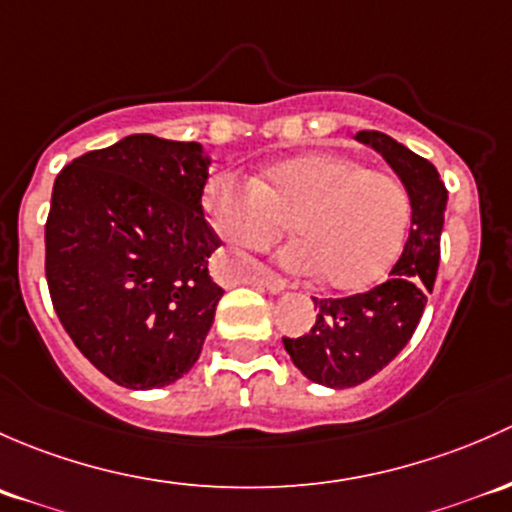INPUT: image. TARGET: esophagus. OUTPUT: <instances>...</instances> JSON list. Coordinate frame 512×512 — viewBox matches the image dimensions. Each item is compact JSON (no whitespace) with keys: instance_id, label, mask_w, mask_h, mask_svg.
<instances>
[{"instance_id":"34e87169","label":"esophagus","mask_w":512,"mask_h":512,"mask_svg":"<svg viewBox=\"0 0 512 512\" xmlns=\"http://www.w3.org/2000/svg\"><path fill=\"white\" fill-rule=\"evenodd\" d=\"M254 283H258V286H263V288H266V291H271V293H281L283 288L288 286L286 278L276 276V273L266 271V268H263V271H258V273H256V276H254Z\"/></svg>"}]
</instances>
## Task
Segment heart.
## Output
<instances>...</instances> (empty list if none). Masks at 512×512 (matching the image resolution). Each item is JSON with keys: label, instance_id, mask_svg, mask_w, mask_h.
I'll return each instance as SVG.
<instances>
[{"label": "heart", "instance_id": "heart-1", "mask_svg": "<svg viewBox=\"0 0 512 512\" xmlns=\"http://www.w3.org/2000/svg\"><path fill=\"white\" fill-rule=\"evenodd\" d=\"M207 204L221 239L239 249L273 244L291 221L298 239L281 251L283 266L342 293L365 291L389 271L414 212L397 175L335 152L283 160L256 179L217 172Z\"/></svg>", "mask_w": 512, "mask_h": 512}]
</instances>
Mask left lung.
<instances>
[{
	"mask_svg": "<svg viewBox=\"0 0 512 512\" xmlns=\"http://www.w3.org/2000/svg\"><path fill=\"white\" fill-rule=\"evenodd\" d=\"M357 140L374 147L412 194V229L392 276L372 291L347 298H313V328L283 337L293 365L313 382L345 389L362 384L387 367L412 340L426 295L434 291L441 256L446 192L429 160L377 130H360Z\"/></svg>",
	"mask_w": 512,
	"mask_h": 512,
	"instance_id": "8db88e82",
	"label": "left lung"
}]
</instances>
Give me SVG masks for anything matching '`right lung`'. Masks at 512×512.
Wrapping results in <instances>:
<instances>
[{"instance_id":"obj_1","label":"right lung","mask_w":512,"mask_h":512,"mask_svg":"<svg viewBox=\"0 0 512 512\" xmlns=\"http://www.w3.org/2000/svg\"><path fill=\"white\" fill-rule=\"evenodd\" d=\"M199 142L130 135L59 172L46 219V283L63 330L128 389L192 370L224 295L221 241L204 217Z\"/></svg>"}]
</instances>
